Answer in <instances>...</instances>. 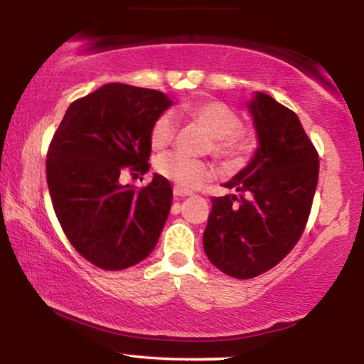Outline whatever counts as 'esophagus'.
<instances>
[{"mask_svg":"<svg viewBox=\"0 0 364 364\" xmlns=\"http://www.w3.org/2000/svg\"><path fill=\"white\" fill-rule=\"evenodd\" d=\"M173 193H174V196H176V198H185V196H190V195H191L190 191L181 190V188H178V186H174Z\"/></svg>","mask_w":364,"mask_h":364,"instance_id":"34e87169","label":"esophagus"}]
</instances>
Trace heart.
Instances as JSON below:
<instances>
[{
  "mask_svg": "<svg viewBox=\"0 0 364 364\" xmlns=\"http://www.w3.org/2000/svg\"><path fill=\"white\" fill-rule=\"evenodd\" d=\"M181 114L196 121L208 132L214 140L217 156L229 162L243 161L252 152L253 144L248 136L240 133L241 119L228 104L220 101H196L181 106ZM174 139V121L171 114H161L150 129V144L154 149H166ZM156 169L161 176L181 190H195L212 176V166L200 159H191L178 152H169L156 161Z\"/></svg>",
  "mask_w": 364,
  "mask_h": 364,
  "instance_id": "1",
  "label": "heart"
}]
</instances>
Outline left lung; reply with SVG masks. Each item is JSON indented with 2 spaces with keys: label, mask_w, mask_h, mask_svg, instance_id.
<instances>
[{
  "label": "left lung",
  "mask_w": 364,
  "mask_h": 364,
  "mask_svg": "<svg viewBox=\"0 0 364 364\" xmlns=\"http://www.w3.org/2000/svg\"><path fill=\"white\" fill-rule=\"evenodd\" d=\"M248 111L258 147L223 185L240 196H214L203 232L208 260L236 279L267 272L294 248L318 183V154L296 112L263 92H255Z\"/></svg>",
  "instance_id": "left-lung-1"
}]
</instances>
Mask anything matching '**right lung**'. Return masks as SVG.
Segmentation results:
<instances>
[{"instance_id":"right-lung-1","label":"right lung","mask_w":364,"mask_h":364,"mask_svg":"<svg viewBox=\"0 0 364 364\" xmlns=\"http://www.w3.org/2000/svg\"><path fill=\"white\" fill-rule=\"evenodd\" d=\"M171 106L164 92L106 83L70 104L54 133L46 161L54 212L73 248L99 269H128L156 248L173 188L154 174L135 190L119 174L147 173L150 129Z\"/></svg>"}]
</instances>
